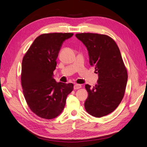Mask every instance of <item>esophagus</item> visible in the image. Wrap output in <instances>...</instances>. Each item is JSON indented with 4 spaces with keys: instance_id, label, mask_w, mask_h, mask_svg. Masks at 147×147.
<instances>
[{
    "instance_id": "34e87169",
    "label": "esophagus",
    "mask_w": 147,
    "mask_h": 147,
    "mask_svg": "<svg viewBox=\"0 0 147 147\" xmlns=\"http://www.w3.org/2000/svg\"><path fill=\"white\" fill-rule=\"evenodd\" d=\"M81 88H82V85L80 84H75L74 85V90H78V89H80Z\"/></svg>"
}]
</instances>
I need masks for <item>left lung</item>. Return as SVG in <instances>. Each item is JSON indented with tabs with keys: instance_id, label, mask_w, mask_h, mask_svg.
<instances>
[{
	"instance_id": "1",
	"label": "left lung",
	"mask_w": 147,
	"mask_h": 147,
	"mask_svg": "<svg viewBox=\"0 0 147 147\" xmlns=\"http://www.w3.org/2000/svg\"><path fill=\"white\" fill-rule=\"evenodd\" d=\"M88 51L90 64L98 74L96 85L86 84L88 97L84 108L92 116L100 118L117 108L127 81V72L117 43L107 35L80 33L75 35Z\"/></svg>"
}]
</instances>
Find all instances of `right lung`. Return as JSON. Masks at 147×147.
<instances>
[{
    "instance_id": "1",
    "label": "right lung",
    "mask_w": 147,
    "mask_h": 147,
    "mask_svg": "<svg viewBox=\"0 0 147 147\" xmlns=\"http://www.w3.org/2000/svg\"><path fill=\"white\" fill-rule=\"evenodd\" d=\"M72 33L39 35L23 57L21 85L26 102L32 112L44 119L55 118L64 109L72 83L56 82L53 78L56 59L62 45Z\"/></svg>"
}]
</instances>
